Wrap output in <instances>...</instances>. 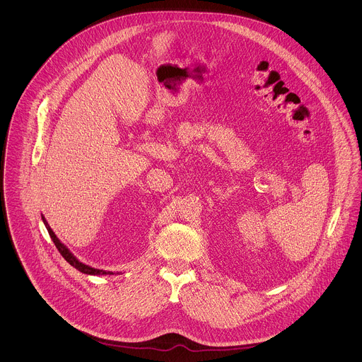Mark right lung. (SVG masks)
Segmentation results:
<instances>
[{
    "instance_id": "1",
    "label": "right lung",
    "mask_w": 362,
    "mask_h": 362,
    "mask_svg": "<svg viewBox=\"0 0 362 362\" xmlns=\"http://www.w3.org/2000/svg\"><path fill=\"white\" fill-rule=\"evenodd\" d=\"M42 220H43V223H45V226H46V228H47V231H49V234H50V237H52V243L55 244V247H57V250H58V252L62 255V258L65 259L71 266H74L75 269H78L79 272H82V273H85V274H90V276H105V274H114L112 272H107V270H102V269H95V267H92V266H89V264H85L83 262H81L79 259L76 258L68 248H66V245H64L59 240H58V237L55 235V233L52 231V227L49 226V223H47V220H46V217L42 214Z\"/></svg>"
}]
</instances>
